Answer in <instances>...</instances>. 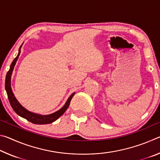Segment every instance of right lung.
<instances>
[{
    "mask_svg": "<svg viewBox=\"0 0 160 160\" xmlns=\"http://www.w3.org/2000/svg\"><path fill=\"white\" fill-rule=\"evenodd\" d=\"M22 45L20 46V48H19V53L17 57H16L14 60H13L12 63L10 65V70L8 71L7 75H6V78H5V90L7 92L8 97L10 104L11 105L12 108L13 110L15 111V112L17 113L21 117L27 119V120L29 121V122L34 124H48L51 123L55 121L56 119H58L61 116H62L66 112V109L68 108L70 101L72 98V97L74 96L75 93H72L70 97L68 99L66 102V104L61 108L60 110L57 111V112L52 113V114L50 115H47V116H42L39 114H36V113H32L29 112L27 109H25L22 105L18 102V101L13 94V92L11 89V86H10V79H11V75L12 72V70L14 69L15 65L17 62L19 56L20 54V49H21Z\"/></svg>",
    "mask_w": 160,
    "mask_h": 160,
    "instance_id": "1",
    "label": "right lung"
}]
</instances>
